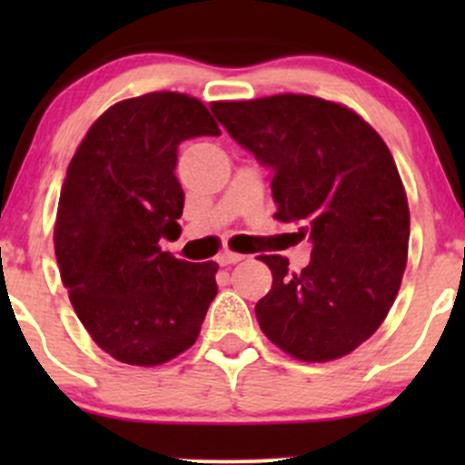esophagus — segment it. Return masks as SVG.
Returning <instances> with one entry per match:
<instances>
[{"mask_svg": "<svg viewBox=\"0 0 465 465\" xmlns=\"http://www.w3.org/2000/svg\"><path fill=\"white\" fill-rule=\"evenodd\" d=\"M238 261H242V254H236V252H223V254L218 256L220 265H233V262Z\"/></svg>", "mask_w": 465, "mask_h": 465, "instance_id": "34e87169", "label": "esophagus"}]
</instances>
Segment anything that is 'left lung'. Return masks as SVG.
I'll list each match as a JSON object with an SVG mask.
<instances>
[{
	"instance_id": "obj_1",
	"label": "left lung",
	"mask_w": 465,
	"mask_h": 465,
	"mask_svg": "<svg viewBox=\"0 0 465 465\" xmlns=\"http://www.w3.org/2000/svg\"><path fill=\"white\" fill-rule=\"evenodd\" d=\"M220 124L270 166L274 218L299 224L311 262L261 256L272 290L256 303L267 340L303 362L358 349L387 317L407 265L410 206L387 143L360 114L308 94L211 105Z\"/></svg>"
}]
</instances>
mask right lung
<instances>
[{
	"mask_svg": "<svg viewBox=\"0 0 465 465\" xmlns=\"http://www.w3.org/2000/svg\"><path fill=\"white\" fill-rule=\"evenodd\" d=\"M218 134L198 98L153 92L103 112L69 162L55 259L78 320L119 362L157 367L184 353L218 294V262L159 247L184 209L177 145Z\"/></svg>",
	"mask_w": 465,
	"mask_h": 465,
	"instance_id": "right-lung-1",
	"label": "right lung"
}]
</instances>
